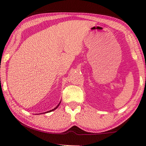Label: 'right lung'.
I'll list each match as a JSON object with an SVG mask.
<instances>
[{"instance_id":"add662e5","label":"right lung","mask_w":146,"mask_h":146,"mask_svg":"<svg viewBox=\"0 0 146 146\" xmlns=\"http://www.w3.org/2000/svg\"><path fill=\"white\" fill-rule=\"evenodd\" d=\"M60 104H58V106H56V107L55 108H54V109H53V110H50V111H54V110H56V108H57L58 107V106H59V105H60Z\"/></svg>"}]
</instances>
